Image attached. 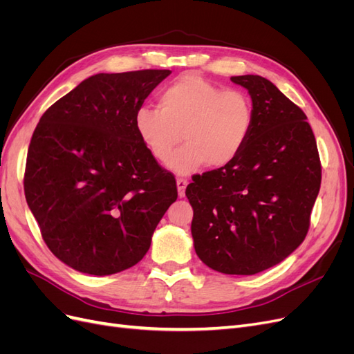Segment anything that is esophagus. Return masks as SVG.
Instances as JSON below:
<instances>
[{
  "label": "esophagus",
  "mask_w": 354,
  "mask_h": 354,
  "mask_svg": "<svg viewBox=\"0 0 354 354\" xmlns=\"http://www.w3.org/2000/svg\"><path fill=\"white\" fill-rule=\"evenodd\" d=\"M187 186V180L186 178H177V190H178V196L185 198V190Z\"/></svg>",
  "instance_id": "obj_1"
}]
</instances>
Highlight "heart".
Masks as SVG:
<instances>
[{"instance_id": "1", "label": "heart", "mask_w": 354, "mask_h": 354, "mask_svg": "<svg viewBox=\"0 0 354 354\" xmlns=\"http://www.w3.org/2000/svg\"><path fill=\"white\" fill-rule=\"evenodd\" d=\"M158 108L143 106L134 116L136 133L158 162L168 164L184 137L187 146L171 161L177 174L203 164L223 168L248 142L254 112L239 90H224L198 73H186L158 95Z\"/></svg>"}]
</instances>
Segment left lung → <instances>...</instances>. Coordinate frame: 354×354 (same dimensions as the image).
Masks as SVG:
<instances>
[{"label": "left lung", "instance_id": "obj_1", "mask_svg": "<svg viewBox=\"0 0 354 354\" xmlns=\"http://www.w3.org/2000/svg\"><path fill=\"white\" fill-rule=\"evenodd\" d=\"M248 90L254 121L242 152L194 178L192 236L199 259L226 274L279 264L306 238L322 180L306 113L259 75L230 78Z\"/></svg>", "mask_w": 354, "mask_h": 354}]
</instances>
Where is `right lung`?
<instances>
[{
	"instance_id": "obj_1",
	"label": "right lung",
	"mask_w": 354,
	"mask_h": 354,
	"mask_svg": "<svg viewBox=\"0 0 354 354\" xmlns=\"http://www.w3.org/2000/svg\"><path fill=\"white\" fill-rule=\"evenodd\" d=\"M171 71L97 73L41 116L25 196L48 250L81 273L130 269L177 199L176 178L146 151L136 112Z\"/></svg>"
}]
</instances>
